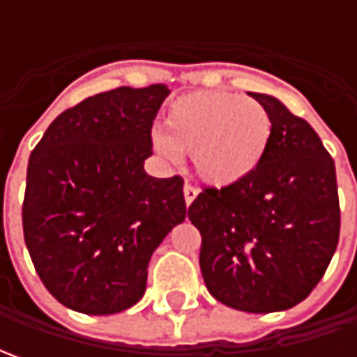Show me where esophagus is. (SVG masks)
Returning <instances> with one entry per match:
<instances>
[{"label": "esophagus", "instance_id": "esophagus-1", "mask_svg": "<svg viewBox=\"0 0 357 357\" xmlns=\"http://www.w3.org/2000/svg\"><path fill=\"white\" fill-rule=\"evenodd\" d=\"M183 192H185V202H186V206L192 202V200L197 199L199 197V188L195 185H190V183H185V188H183Z\"/></svg>", "mask_w": 357, "mask_h": 357}]
</instances>
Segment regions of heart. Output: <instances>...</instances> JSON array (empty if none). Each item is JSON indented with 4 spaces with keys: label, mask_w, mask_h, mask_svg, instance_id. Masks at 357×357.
Returning <instances> with one entry per match:
<instances>
[{
    "label": "heart",
    "mask_w": 357,
    "mask_h": 357,
    "mask_svg": "<svg viewBox=\"0 0 357 357\" xmlns=\"http://www.w3.org/2000/svg\"><path fill=\"white\" fill-rule=\"evenodd\" d=\"M165 132L153 143L160 155L176 160L192 153L195 169L213 186H230L250 176L266 153L272 123L266 109L234 93L199 91L169 105Z\"/></svg>",
    "instance_id": "heart-1"
}]
</instances>
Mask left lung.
Wrapping results in <instances>:
<instances>
[{"label": "left lung", "mask_w": 357, "mask_h": 357, "mask_svg": "<svg viewBox=\"0 0 357 357\" xmlns=\"http://www.w3.org/2000/svg\"><path fill=\"white\" fill-rule=\"evenodd\" d=\"M272 130L258 169L202 188L188 206L208 292L230 308L268 314L300 304L322 280L340 238L334 158L304 119L262 93Z\"/></svg>", "instance_id": "obj_1"}]
</instances>
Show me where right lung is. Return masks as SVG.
Instances as JSON below:
<instances>
[{"mask_svg": "<svg viewBox=\"0 0 357 357\" xmlns=\"http://www.w3.org/2000/svg\"><path fill=\"white\" fill-rule=\"evenodd\" d=\"M171 91L117 87L55 119L37 143L21 208L33 266L63 306L117 314L146 288L153 252L186 216L183 178L144 172Z\"/></svg>", "mask_w": 357, "mask_h": 357, "instance_id": "right-lung-1", "label": "right lung"}]
</instances>
